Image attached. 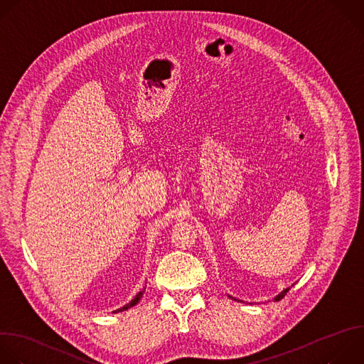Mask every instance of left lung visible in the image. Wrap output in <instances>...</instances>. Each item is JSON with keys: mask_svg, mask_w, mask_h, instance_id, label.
<instances>
[{"mask_svg": "<svg viewBox=\"0 0 364 364\" xmlns=\"http://www.w3.org/2000/svg\"><path fill=\"white\" fill-rule=\"evenodd\" d=\"M289 290H290V287H289V289H286V290H283V291H282V293H280V294H279V296H277L274 300H276V301L282 300V299H283V297L287 294V291H289Z\"/></svg>", "mask_w": 364, "mask_h": 364, "instance_id": "obj_1", "label": "left lung"}]
</instances>
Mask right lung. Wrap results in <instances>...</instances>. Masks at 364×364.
I'll return each mask as SVG.
<instances>
[{
  "instance_id": "obj_1",
  "label": "right lung",
  "mask_w": 364,
  "mask_h": 364,
  "mask_svg": "<svg viewBox=\"0 0 364 364\" xmlns=\"http://www.w3.org/2000/svg\"><path fill=\"white\" fill-rule=\"evenodd\" d=\"M144 291H146V287H144V289H143V290H141V291H140V293H139V294H137V296H136V297H134V299H133V300H132V303H130V304H127V306H124V307H121V309H118V310H117V311H123V310H127V309H129V307H133V306H134V304H137V303H139V301H140V299H141V296H143V294H144Z\"/></svg>"
}]
</instances>
